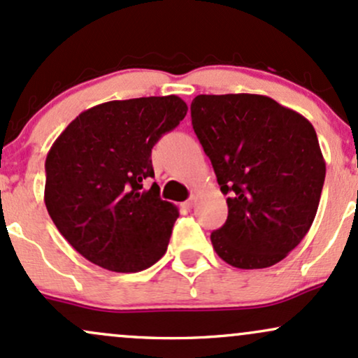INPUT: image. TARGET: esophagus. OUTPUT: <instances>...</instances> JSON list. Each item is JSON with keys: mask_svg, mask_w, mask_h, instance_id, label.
<instances>
[{"mask_svg": "<svg viewBox=\"0 0 358 358\" xmlns=\"http://www.w3.org/2000/svg\"><path fill=\"white\" fill-rule=\"evenodd\" d=\"M194 204H196V203H194V199H192V198H191V199H187V201H186V203H184V204H182V206H184V208H186V210H192V208H194Z\"/></svg>", "mask_w": 358, "mask_h": 358, "instance_id": "esophagus-1", "label": "esophagus"}]
</instances>
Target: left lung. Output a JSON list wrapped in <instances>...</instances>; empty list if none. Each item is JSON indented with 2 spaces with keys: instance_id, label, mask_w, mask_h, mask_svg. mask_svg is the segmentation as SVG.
I'll return each instance as SVG.
<instances>
[{
  "instance_id": "1",
  "label": "left lung",
  "mask_w": 358,
  "mask_h": 358,
  "mask_svg": "<svg viewBox=\"0 0 358 358\" xmlns=\"http://www.w3.org/2000/svg\"><path fill=\"white\" fill-rule=\"evenodd\" d=\"M191 118L228 218L211 233L220 259L236 268L280 262L306 236L327 164L311 123L262 94H199Z\"/></svg>"
}]
</instances>
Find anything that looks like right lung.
<instances>
[{
	"mask_svg": "<svg viewBox=\"0 0 358 358\" xmlns=\"http://www.w3.org/2000/svg\"><path fill=\"white\" fill-rule=\"evenodd\" d=\"M179 96L108 101L67 125L45 160L52 222L84 259L113 272H140L166 254L178 206L159 196L152 148L179 125Z\"/></svg>",
	"mask_w": 358,
	"mask_h": 358,
	"instance_id": "add662e5",
	"label": "right lung"
}]
</instances>
